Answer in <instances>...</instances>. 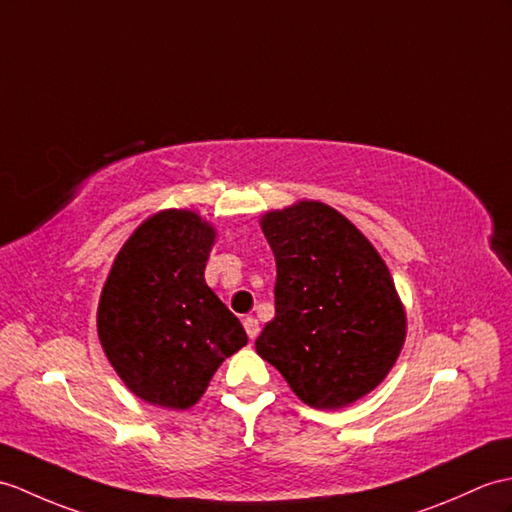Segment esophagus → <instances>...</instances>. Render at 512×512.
Masks as SVG:
<instances>
[{
	"mask_svg": "<svg viewBox=\"0 0 512 512\" xmlns=\"http://www.w3.org/2000/svg\"><path fill=\"white\" fill-rule=\"evenodd\" d=\"M244 329H246L248 338L255 340V338H257V334H259V323H257V318H253V316H246V318H244Z\"/></svg>",
	"mask_w": 512,
	"mask_h": 512,
	"instance_id": "1",
	"label": "esophagus"
}]
</instances>
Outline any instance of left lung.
<instances>
[{
	"instance_id": "left-lung-1",
	"label": "left lung",
	"mask_w": 512,
	"mask_h": 512,
	"mask_svg": "<svg viewBox=\"0 0 512 512\" xmlns=\"http://www.w3.org/2000/svg\"><path fill=\"white\" fill-rule=\"evenodd\" d=\"M275 253V318L257 353L312 408H340L371 392L397 362L406 314L384 259L323 202L261 218Z\"/></svg>"
}]
</instances>
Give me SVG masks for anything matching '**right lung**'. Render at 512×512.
<instances>
[{
  "mask_svg": "<svg viewBox=\"0 0 512 512\" xmlns=\"http://www.w3.org/2000/svg\"><path fill=\"white\" fill-rule=\"evenodd\" d=\"M213 229L194 211H161L128 237L98 307L106 358L152 406L187 410L248 342L205 283Z\"/></svg>",
  "mask_w": 512,
  "mask_h": 512,
  "instance_id": "add662e5",
  "label": "right lung"
}]
</instances>
